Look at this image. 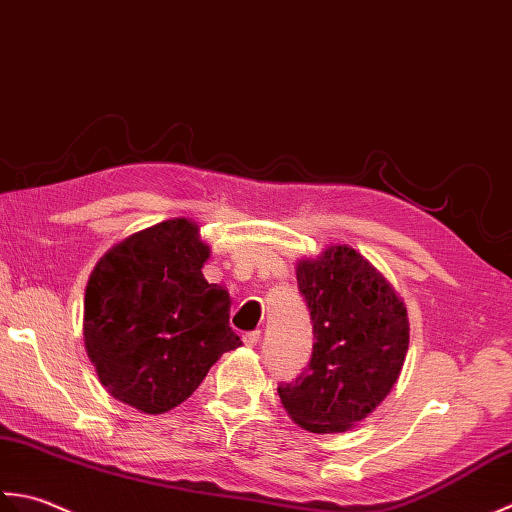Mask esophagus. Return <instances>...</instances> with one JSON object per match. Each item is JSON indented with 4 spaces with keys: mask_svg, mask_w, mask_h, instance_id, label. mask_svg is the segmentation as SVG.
<instances>
[{
    "mask_svg": "<svg viewBox=\"0 0 512 512\" xmlns=\"http://www.w3.org/2000/svg\"><path fill=\"white\" fill-rule=\"evenodd\" d=\"M258 340H260V331H247V333H243V344H245V347H256Z\"/></svg>",
    "mask_w": 512,
    "mask_h": 512,
    "instance_id": "obj_1",
    "label": "esophagus"
}]
</instances>
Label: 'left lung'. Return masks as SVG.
Masks as SVG:
<instances>
[{
  "mask_svg": "<svg viewBox=\"0 0 512 512\" xmlns=\"http://www.w3.org/2000/svg\"><path fill=\"white\" fill-rule=\"evenodd\" d=\"M296 276L316 342L307 367L278 384L280 402L302 429L342 433L398 380L409 349L406 309L380 271L351 247L302 260Z\"/></svg>",
  "mask_w": 512,
  "mask_h": 512,
  "instance_id": "8db88e82",
  "label": "left lung"
}]
</instances>
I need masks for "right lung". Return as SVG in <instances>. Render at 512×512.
<instances>
[{"mask_svg":"<svg viewBox=\"0 0 512 512\" xmlns=\"http://www.w3.org/2000/svg\"><path fill=\"white\" fill-rule=\"evenodd\" d=\"M210 249L185 218L163 221L114 245L90 274L83 338L114 398L143 413L185 402L225 351L232 298L201 267Z\"/></svg>","mask_w":512,"mask_h":512,"instance_id":"add662e5","label":"right lung"}]
</instances>
